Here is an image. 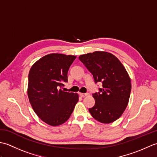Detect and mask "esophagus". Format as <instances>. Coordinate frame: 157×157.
Here are the masks:
<instances>
[{
	"label": "esophagus",
	"mask_w": 157,
	"mask_h": 157,
	"mask_svg": "<svg viewBox=\"0 0 157 157\" xmlns=\"http://www.w3.org/2000/svg\"><path fill=\"white\" fill-rule=\"evenodd\" d=\"M79 95H80L81 97H85V96H87L89 95L88 93H79Z\"/></svg>",
	"instance_id": "esophagus-1"
}]
</instances>
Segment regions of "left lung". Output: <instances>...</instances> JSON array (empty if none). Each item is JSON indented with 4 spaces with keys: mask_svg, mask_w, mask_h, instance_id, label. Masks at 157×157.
I'll use <instances>...</instances> for the list:
<instances>
[{
    "mask_svg": "<svg viewBox=\"0 0 157 157\" xmlns=\"http://www.w3.org/2000/svg\"><path fill=\"white\" fill-rule=\"evenodd\" d=\"M96 83L102 82V88L93 94L95 105L89 109L96 120L110 123L119 119L128 105L131 92V79L121 61L105 51H95L79 56Z\"/></svg>",
    "mask_w": 157,
    "mask_h": 157,
    "instance_id": "8db88e82",
    "label": "left lung"
}]
</instances>
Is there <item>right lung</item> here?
<instances>
[{"label":"right lung","instance_id":"obj_1","mask_svg":"<svg viewBox=\"0 0 157 157\" xmlns=\"http://www.w3.org/2000/svg\"><path fill=\"white\" fill-rule=\"evenodd\" d=\"M76 56L52 53L38 60L29 70L28 96L36 114L52 126L64 123L78 102V93L60 88L67 82V72Z\"/></svg>","mask_w":157,"mask_h":157}]
</instances>
